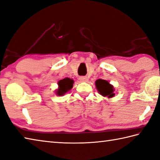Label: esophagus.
<instances>
[{
  "mask_svg": "<svg viewBox=\"0 0 160 160\" xmlns=\"http://www.w3.org/2000/svg\"><path fill=\"white\" fill-rule=\"evenodd\" d=\"M79 79L80 81H82V82H87V81L88 80V78L86 76H80L79 78Z\"/></svg>",
  "mask_w": 160,
  "mask_h": 160,
  "instance_id": "34e87169",
  "label": "esophagus"
}]
</instances>
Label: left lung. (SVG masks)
<instances>
[{
  "instance_id": "left-lung-1",
  "label": "left lung",
  "mask_w": 160,
  "mask_h": 160,
  "mask_svg": "<svg viewBox=\"0 0 160 160\" xmlns=\"http://www.w3.org/2000/svg\"><path fill=\"white\" fill-rule=\"evenodd\" d=\"M96 87L101 95L108 98H112L114 96V87L109 83L108 80L98 79L96 81Z\"/></svg>"
}]
</instances>
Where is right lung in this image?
<instances>
[{"label":"right lung","instance_id":"right-lung-1","mask_svg":"<svg viewBox=\"0 0 160 160\" xmlns=\"http://www.w3.org/2000/svg\"><path fill=\"white\" fill-rule=\"evenodd\" d=\"M73 80L68 78H66L58 82L59 88L56 91V94L58 96H63L64 93L71 90L73 85Z\"/></svg>","mask_w":160,"mask_h":160}]
</instances>
